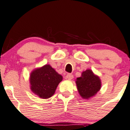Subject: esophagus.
Returning a JSON list of instances; mask_svg holds the SVG:
<instances>
[{"instance_id": "1", "label": "esophagus", "mask_w": 130, "mask_h": 130, "mask_svg": "<svg viewBox=\"0 0 130 130\" xmlns=\"http://www.w3.org/2000/svg\"><path fill=\"white\" fill-rule=\"evenodd\" d=\"M66 78L68 79H72L73 78V75L71 73H68L67 75Z\"/></svg>"}]
</instances>
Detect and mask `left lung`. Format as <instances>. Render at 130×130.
Segmentation results:
<instances>
[{"label": "left lung", "instance_id": "left-lung-1", "mask_svg": "<svg viewBox=\"0 0 130 130\" xmlns=\"http://www.w3.org/2000/svg\"><path fill=\"white\" fill-rule=\"evenodd\" d=\"M76 83L78 92L83 99L94 96L100 90L101 86L99 78L94 75L91 70L83 72L81 76L76 78Z\"/></svg>", "mask_w": 130, "mask_h": 130}]
</instances>
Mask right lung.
Here are the masks:
<instances>
[{"instance_id":"add662e5","label":"right lung","mask_w":130,"mask_h":130,"mask_svg":"<svg viewBox=\"0 0 130 130\" xmlns=\"http://www.w3.org/2000/svg\"><path fill=\"white\" fill-rule=\"evenodd\" d=\"M62 76L49 65L35 70L31 73V91L42 99L51 98L55 93Z\"/></svg>"}]
</instances>
